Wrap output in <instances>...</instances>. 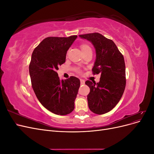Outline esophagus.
Returning <instances> with one entry per match:
<instances>
[{
	"instance_id": "34e87169",
	"label": "esophagus",
	"mask_w": 154,
	"mask_h": 154,
	"mask_svg": "<svg viewBox=\"0 0 154 154\" xmlns=\"http://www.w3.org/2000/svg\"><path fill=\"white\" fill-rule=\"evenodd\" d=\"M80 83H81V85H83L85 83V81L83 80H82V79H81V80H80Z\"/></svg>"
}]
</instances>
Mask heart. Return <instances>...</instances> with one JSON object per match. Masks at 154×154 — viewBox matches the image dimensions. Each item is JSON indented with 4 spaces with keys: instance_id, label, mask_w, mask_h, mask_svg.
Wrapping results in <instances>:
<instances>
[{
    "instance_id": "obj_1",
    "label": "heart",
    "mask_w": 154,
    "mask_h": 154,
    "mask_svg": "<svg viewBox=\"0 0 154 154\" xmlns=\"http://www.w3.org/2000/svg\"><path fill=\"white\" fill-rule=\"evenodd\" d=\"M80 48H81V49L82 51V53L86 52V51H92V49L91 48V46L88 45V44H81ZM75 71L77 73H81V70L79 69V68H76L75 69Z\"/></svg>"
}]
</instances>
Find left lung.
Segmentation results:
<instances>
[{"instance_id":"1","label":"left lung","mask_w":154,"mask_h":154,"mask_svg":"<svg viewBox=\"0 0 154 154\" xmlns=\"http://www.w3.org/2000/svg\"><path fill=\"white\" fill-rule=\"evenodd\" d=\"M91 41L96 49V59L92 71L101 74L99 83L87 80L90 88L87 95L89 109L96 114L110 111L122 98L126 86L124 57L114 42L98 32L80 35Z\"/></svg>"}]
</instances>
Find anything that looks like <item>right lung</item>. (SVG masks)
<instances>
[{
  "instance_id": "1",
  "label": "right lung",
  "mask_w": 154,
  "mask_h": 154,
  "mask_svg": "<svg viewBox=\"0 0 154 154\" xmlns=\"http://www.w3.org/2000/svg\"><path fill=\"white\" fill-rule=\"evenodd\" d=\"M76 38V35L48 37L32 53L29 71L32 89L40 103L57 115H67L74 110L80 86V80L74 76L60 81L57 72Z\"/></svg>"
}]
</instances>
